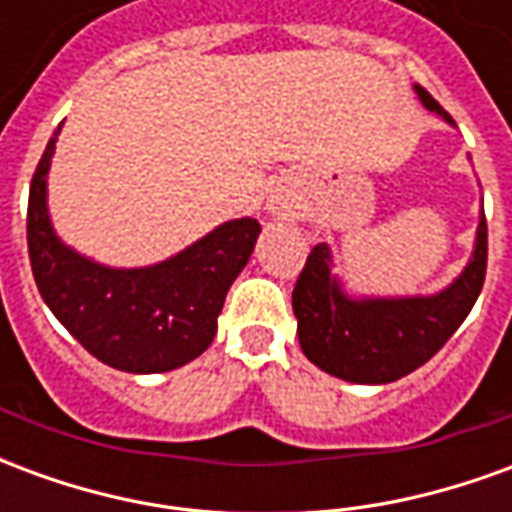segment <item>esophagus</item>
Masks as SVG:
<instances>
[{
    "label": "esophagus",
    "mask_w": 512,
    "mask_h": 512,
    "mask_svg": "<svg viewBox=\"0 0 512 512\" xmlns=\"http://www.w3.org/2000/svg\"><path fill=\"white\" fill-rule=\"evenodd\" d=\"M288 208V202H279V200H268V211L271 213H282Z\"/></svg>",
    "instance_id": "34e87169"
}]
</instances>
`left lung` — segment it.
<instances>
[{
	"mask_svg": "<svg viewBox=\"0 0 512 512\" xmlns=\"http://www.w3.org/2000/svg\"><path fill=\"white\" fill-rule=\"evenodd\" d=\"M419 104L452 126V117L414 84ZM488 227L480 211L472 257L447 288L428 296H354L334 274L332 246L310 249L293 288L304 356L323 373L351 384H389L428 362L466 321L485 282Z\"/></svg>",
	"mask_w": 512,
	"mask_h": 512,
	"instance_id": "obj_1",
	"label": "left lung"
}]
</instances>
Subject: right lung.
Returning <instances> with one entry per match:
<instances>
[{"label":"right lung","mask_w":512,"mask_h":512,"mask_svg":"<svg viewBox=\"0 0 512 512\" xmlns=\"http://www.w3.org/2000/svg\"><path fill=\"white\" fill-rule=\"evenodd\" d=\"M60 128L29 186L27 244L40 296L104 365L142 376L189 365L213 343L216 318L255 252L260 222L230 219L153 266H104L65 244L51 224L49 169Z\"/></svg>","instance_id":"obj_1"}]
</instances>
